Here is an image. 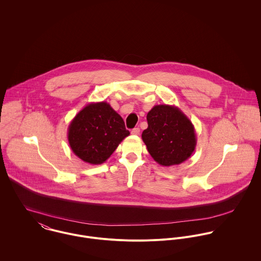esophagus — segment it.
Here are the masks:
<instances>
[{
    "label": "esophagus",
    "mask_w": 261,
    "mask_h": 261,
    "mask_svg": "<svg viewBox=\"0 0 261 261\" xmlns=\"http://www.w3.org/2000/svg\"><path fill=\"white\" fill-rule=\"evenodd\" d=\"M132 134H133V135H136V136L140 135V128H139V127H135L134 129H132Z\"/></svg>",
    "instance_id": "esophagus-1"
}]
</instances>
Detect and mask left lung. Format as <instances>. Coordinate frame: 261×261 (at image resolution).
Masks as SVG:
<instances>
[{
    "label": "left lung",
    "instance_id": "1",
    "mask_svg": "<svg viewBox=\"0 0 261 261\" xmlns=\"http://www.w3.org/2000/svg\"><path fill=\"white\" fill-rule=\"evenodd\" d=\"M148 128L142 134L151 158L161 166L180 165L194 152L197 138L192 121L179 108L154 106L147 114Z\"/></svg>",
    "mask_w": 261,
    "mask_h": 261
}]
</instances>
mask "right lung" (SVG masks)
Returning <instances> with one entry per match:
<instances>
[{
  "instance_id": "right-lung-1",
  "label": "right lung",
  "mask_w": 261,
  "mask_h": 261,
  "mask_svg": "<svg viewBox=\"0 0 261 261\" xmlns=\"http://www.w3.org/2000/svg\"><path fill=\"white\" fill-rule=\"evenodd\" d=\"M129 136L122 117L106 101L84 107L68 126V142L75 154L91 165L105 163Z\"/></svg>"
}]
</instances>
